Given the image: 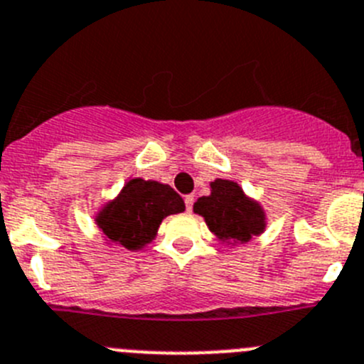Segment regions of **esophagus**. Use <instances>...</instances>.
Masks as SVG:
<instances>
[{
	"mask_svg": "<svg viewBox=\"0 0 364 364\" xmlns=\"http://www.w3.org/2000/svg\"><path fill=\"white\" fill-rule=\"evenodd\" d=\"M193 200H196V196H192V193H190V196H185V206L188 211H192Z\"/></svg>",
	"mask_w": 364,
	"mask_h": 364,
	"instance_id": "1",
	"label": "esophagus"
}]
</instances>
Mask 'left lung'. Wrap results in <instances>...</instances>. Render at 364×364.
<instances>
[{
	"instance_id": "obj_1",
	"label": "left lung",
	"mask_w": 364,
	"mask_h": 364,
	"mask_svg": "<svg viewBox=\"0 0 364 364\" xmlns=\"http://www.w3.org/2000/svg\"><path fill=\"white\" fill-rule=\"evenodd\" d=\"M193 213L204 218L208 229L224 245L247 243L267 229V213L259 200L247 196L232 179H213L210 196L196 200Z\"/></svg>"
}]
</instances>
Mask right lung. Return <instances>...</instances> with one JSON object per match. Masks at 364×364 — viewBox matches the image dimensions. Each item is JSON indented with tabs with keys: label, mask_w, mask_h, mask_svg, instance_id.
<instances>
[{
	"label": "right lung",
	"mask_w": 364,
	"mask_h": 364,
	"mask_svg": "<svg viewBox=\"0 0 364 364\" xmlns=\"http://www.w3.org/2000/svg\"><path fill=\"white\" fill-rule=\"evenodd\" d=\"M181 211L185 203L171 185L129 178L121 192L100 208L94 220L108 245L140 250L156 238L165 217Z\"/></svg>",
	"instance_id": "add662e5"
}]
</instances>
